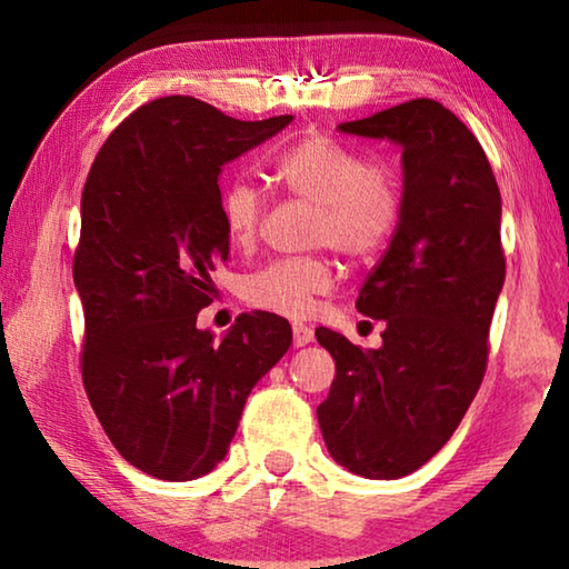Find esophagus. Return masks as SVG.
Listing matches in <instances>:
<instances>
[{
  "mask_svg": "<svg viewBox=\"0 0 569 569\" xmlns=\"http://www.w3.org/2000/svg\"><path fill=\"white\" fill-rule=\"evenodd\" d=\"M311 341H313V331L303 323H296L293 326V346H296V349H301V346H308Z\"/></svg>",
  "mask_w": 569,
  "mask_h": 569,
  "instance_id": "34e87169",
  "label": "esophagus"
}]
</instances>
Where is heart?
Returning <instances> with one entry per match:
<instances>
[{"mask_svg": "<svg viewBox=\"0 0 569 569\" xmlns=\"http://www.w3.org/2000/svg\"><path fill=\"white\" fill-rule=\"evenodd\" d=\"M276 178L293 198L316 206L311 243L336 248L349 261L381 253L399 223L401 186L389 162L363 160L331 138H306L276 162ZM268 192L236 178L220 192V216L233 243L250 246L263 228ZM336 268L323 256H293L246 276L243 298L268 313L303 319L316 296L329 293Z\"/></svg>", "mask_w": 569, "mask_h": 569, "instance_id": "heart-1", "label": "heart"}]
</instances>
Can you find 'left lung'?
<instances>
[{
  "mask_svg": "<svg viewBox=\"0 0 569 569\" xmlns=\"http://www.w3.org/2000/svg\"><path fill=\"white\" fill-rule=\"evenodd\" d=\"M339 130L401 146L397 230L356 308L387 323L381 349L316 329L336 361L316 413L331 457L366 479H399L455 435L487 371L505 286L502 198L479 140L455 112L419 98Z\"/></svg>",
  "mask_w": 569,
  "mask_h": 569,
  "instance_id": "1",
  "label": "left lung"
}]
</instances>
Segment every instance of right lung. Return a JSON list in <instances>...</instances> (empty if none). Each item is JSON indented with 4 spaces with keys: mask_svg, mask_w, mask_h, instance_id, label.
<instances>
[{
    "mask_svg": "<svg viewBox=\"0 0 569 569\" xmlns=\"http://www.w3.org/2000/svg\"><path fill=\"white\" fill-rule=\"evenodd\" d=\"M291 120H236L182 94L152 100L112 130L84 180L72 261L82 383L114 449L156 479L216 469L250 389L291 346V326L268 311L238 316L223 341L196 326L230 246L220 168Z\"/></svg>",
    "mask_w": 569,
    "mask_h": 569,
    "instance_id": "add662e5",
    "label": "right lung"
}]
</instances>
